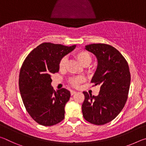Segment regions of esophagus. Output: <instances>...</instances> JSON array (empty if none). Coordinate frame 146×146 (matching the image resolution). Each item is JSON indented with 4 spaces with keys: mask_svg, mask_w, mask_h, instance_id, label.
Segmentation results:
<instances>
[{
    "mask_svg": "<svg viewBox=\"0 0 146 146\" xmlns=\"http://www.w3.org/2000/svg\"><path fill=\"white\" fill-rule=\"evenodd\" d=\"M76 93V91L75 90H71V95H73L74 94H75Z\"/></svg>",
    "mask_w": 146,
    "mask_h": 146,
    "instance_id": "34e87169",
    "label": "esophagus"
}]
</instances>
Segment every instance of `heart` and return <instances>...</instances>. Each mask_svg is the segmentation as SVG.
<instances>
[{
	"label": "heart",
	"mask_w": 146,
	"mask_h": 146,
	"mask_svg": "<svg viewBox=\"0 0 146 146\" xmlns=\"http://www.w3.org/2000/svg\"><path fill=\"white\" fill-rule=\"evenodd\" d=\"M75 56L80 62V64L84 66H89L91 64V61H92V58H91V55L87 51L85 50H80L77 51L75 54ZM66 62H67V58H66V56H64V57L60 59L58 64L60 70H64L65 68ZM69 81H70V84L72 86H75V87H78L80 83L84 81V78L81 76H73V77H71Z\"/></svg>",
	"instance_id": "heart-1"
}]
</instances>
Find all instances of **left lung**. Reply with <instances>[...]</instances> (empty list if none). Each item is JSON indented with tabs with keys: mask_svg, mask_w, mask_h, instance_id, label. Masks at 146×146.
<instances>
[{
	"mask_svg": "<svg viewBox=\"0 0 146 146\" xmlns=\"http://www.w3.org/2000/svg\"><path fill=\"white\" fill-rule=\"evenodd\" d=\"M85 49L97 57V68L91 82L100 89L97 96L83 92V117L93 124L103 125L115 119L125 104L131 83L129 66L122 54L108 44H92Z\"/></svg>",
	"mask_w": 146,
	"mask_h": 146,
	"instance_id": "1",
	"label": "left lung"
}]
</instances>
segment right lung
Wrapping results in <instances>:
<instances>
[{
  "mask_svg": "<svg viewBox=\"0 0 146 146\" xmlns=\"http://www.w3.org/2000/svg\"><path fill=\"white\" fill-rule=\"evenodd\" d=\"M76 46L44 42L32 50L22 66L19 90L24 105L33 119L39 124L51 126L64 118L70 91H55L51 86V75L59 71V61Z\"/></svg>",
  "mask_w": 146,
  "mask_h": 146,
  "instance_id": "obj_1",
  "label": "right lung"
}]
</instances>
